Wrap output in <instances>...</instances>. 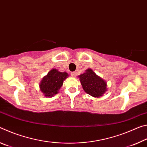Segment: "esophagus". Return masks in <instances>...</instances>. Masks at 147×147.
<instances>
[{
    "mask_svg": "<svg viewBox=\"0 0 147 147\" xmlns=\"http://www.w3.org/2000/svg\"><path fill=\"white\" fill-rule=\"evenodd\" d=\"M71 75L72 77H76L77 75V73L76 71H74V72H72L71 73Z\"/></svg>",
    "mask_w": 147,
    "mask_h": 147,
    "instance_id": "1",
    "label": "esophagus"
}]
</instances>
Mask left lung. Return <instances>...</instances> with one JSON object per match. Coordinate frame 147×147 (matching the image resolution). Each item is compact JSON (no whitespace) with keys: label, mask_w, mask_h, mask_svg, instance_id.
<instances>
[{"label":"left lung","mask_w":147,"mask_h":147,"mask_svg":"<svg viewBox=\"0 0 147 147\" xmlns=\"http://www.w3.org/2000/svg\"><path fill=\"white\" fill-rule=\"evenodd\" d=\"M80 81L84 90L94 97H100L107 91L105 80L96 75L91 69H88L86 73L79 76Z\"/></svg>","instance_id":"1"}]
</instances>
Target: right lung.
<instances>
[{
    "label": "right lung",
    "instance_id": "right-lung-1",
    "mask_svg": "<svg viewBox=\"0 0 147 147\" xmlns=\"http://www.w3.org/2000/svg\"><path fill=\"white\" fill-rule=\"evenodd\" d=\"M69 76L66 72H59L53 69L45 76L39 84V88L46 97H51L58 93L63 81Z\"/></svg>",
    "mask_w": 147,
    "mask_h": 147
}]
</instances>
